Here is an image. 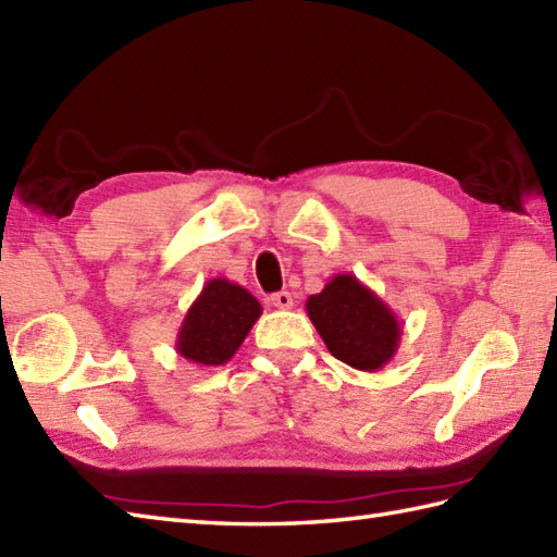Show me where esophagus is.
Listing matches in <instances>:
<instances>
[{"label": "esophagus", "instance_id": "obj_1", "mask_svg": "<svg viewBox=\"0 0 557 557\" xmlns=\"http://www.w3.org/2000/svg\"><path fill=\"white\" fill-rule=\"evenodd\" d=\"M272 306H277V309H282V311H289L292 306H294V299H292V294L289 292H277V294H272Z\"/></svg>", "mask_w": 557, "mask_h": 557}]
</instances>
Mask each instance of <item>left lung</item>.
<instances>
[{
	"instance_id": "1",
	"label": "left lung",
	"mask_w": 557,
	"mask_h": 557,
	"mask_svg": "<svg viewBox=\"0 0 557 557\" xmlns=\"http://www.w3.org/2000/svg\"><path fill=\"white\" fill-rule=\"evenodd\" d=\"M306 313L327 351L357 371H381L397 354L401 323L395 311L349 272L306 299Z\"/></svg>"
}]
</instances>
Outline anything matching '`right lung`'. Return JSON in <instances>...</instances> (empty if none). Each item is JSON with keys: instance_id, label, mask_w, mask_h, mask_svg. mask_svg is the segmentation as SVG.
Returning <instances> with one entry per match:
<instances>
[{"instance_id": "obj_1", "label": "right lung", "mask_w": 557, "mask_h": 557, "mask_svg": "<svg viewBox=\"0 0 557 557\" xmlns=\"http://www.w3.org/2000/svg\"><path fill=\"white\" fill-rule=\"evenodd\" d=\"M260 313L263 306L242 285L224 277L208 280L176 333V354L206 369L227 363Z\"/></svg>"}]
</instances>
